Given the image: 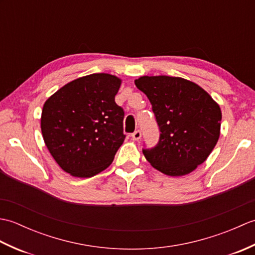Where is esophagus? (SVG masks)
<instances>
[{
	"label": "esophagus",
	"instance_id": "esophagus-1",
	"mask_svg": "<svg viewBox=\"0 0 255 255\" xmlns=\"http://www.w3.org/2000/svg\"><path fill=\"white\" fill-rule=\"evenodd\" d=\"M131 137H132L133 140H139L140 138H141V131H140V130L133 131V132L131 133Z\"/></svg>",
	"mask_w": 255,
	"mask_h": 255
}]
</instances>
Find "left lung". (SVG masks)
<instances>
[{"mask_svg":"<svg viewBox=\"0 0 255 255\" xmlns=\"http://www.w3.org/2000/svg\"><path fill=\"white\" fill-rule=\"evenodd\" d=\"M152 105L160 138L142 149L150 164L170 176H182L204 163L220 134L219 105L200 86L182 78L141 77L134 81Z\"/></svg>","mask_w":255,"mask_h":255,"instance_id":"1","label":"left lung"}]
</instances>
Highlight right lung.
I'll return each instance as SVG.
<instances>
[{
	"label": "right lung",
	"mask_w": 255,
	"mask_h": 255,
	"mask_svg": "<svg viewBox=\"0 0 255 255\" xmlns=\"http://www.w3.org/2000/svg\"><path fill=\"white\" fill-rule=\"evenodd\" d=\"M122 81L94 73L66 84L46 101L41 132L59 166L77 177H91L110 166L123 144V107L115 103Z\"/></svg>",
	"instance_id": "add662e5"
}]
</instances>
